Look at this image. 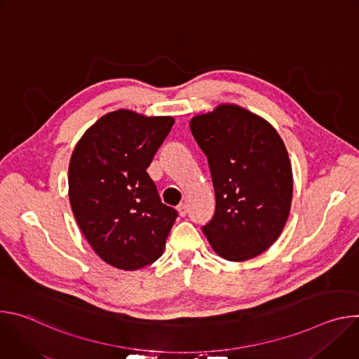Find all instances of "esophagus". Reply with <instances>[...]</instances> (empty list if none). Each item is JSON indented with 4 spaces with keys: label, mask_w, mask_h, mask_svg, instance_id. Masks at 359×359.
Instances as JSON below:
<instances>
[{
    "label": "esophagus",
    "mask_w": 359,
    "mask_h": 359,
    "mask_svg": "<svg viewBox=\"0 0 359 359\" xmlns=\"http://www.w3.org/2000/svg\"><path fill=\"white\" fill-rule=\"evenodd\" d=\"M177 212H179V215L182 216V217H184L186 215H187V206L184 203H180L179 206H177Z\"/></svg>",
    "instance_id": "obj_1"
}]
</instances>
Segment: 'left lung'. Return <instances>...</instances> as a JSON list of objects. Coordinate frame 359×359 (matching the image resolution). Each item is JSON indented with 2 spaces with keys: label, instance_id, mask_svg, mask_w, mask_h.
Returning a JSON list of instances; mask_svg holds the SVG:
<instances>
[{
  "label": "left lung",
  "instance_id": "left-lung-1",
  "mask_svg": "<svg viewBox=\"0 0 359 359\" xmlns=\"http://www.w3.org/2000/svg\"><path fill=\"white\" fill-rule=\"evenodd\" d=\"M190 129L208 156L216 193L204 236L229 262L257 257L290 216L292 170L283 139L266 119L233 104L196 115Z\"/></svg>",
  "mask_w": 359,
  "mask_h": 359
}]
</instances>
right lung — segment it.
<instances>
[{"label":"right lung","instance_id":"1","mask_svg":"<svg viewBox=\"0 0 359 359\" xmlns=\"http://www.w3.org/2000/svg\"><path fill=\"white\" fill-rule=\"evenodd\" d=\"M172 116L118 109L76 143L68 170L75 220L99 257L132 271L156 262L177 217L146 169L169 135Z\"/></svg>","mask_w":359,"mask_h":359}]
</instances>
